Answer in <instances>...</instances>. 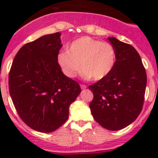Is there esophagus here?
Instances as JSON below:
<instances>
[{"mask_svg":"<svg viewBox=\"0 0 158 158\" xmlns=\"http://www.w3.org/2000/svg\"><path fill=\"white\" fill-rule=\"evenodd\" d=\"M80 88H81L82 89H85L87 88L86 85H84V84H80Z\"/></svg>","mask_w":158,"mask_h":158,"instance_id":"esophagus-1","label":"esophagus"}]
</instances>
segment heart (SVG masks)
Instances as JSON below:
<instances>
[{"mask_svg": "<svg viewBox=\"0 0 158 158\" xmlns=\"http://www.w3.org/2000/svg\"><path fill=\"white\" fill-rule=\"evenodd\" d=\"M116 51L110 43L84 36L72 42L69 51H61L57 63L62 73L74 78L80 66L85 78L94 81L105 79L114 69Z\"/></svg>", "mask_w": 158, "mask_h": 158, "instance_id": "obj_1", "label": "heart"}]
</instances>
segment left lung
Returning <instances> with one entry per match:
<instances>
[{
  "label": "left lung",
  "mask_w": 158,
  "mask_h": 158,
  "mask_svg": "<svg viewBox=\"0 0 158 158\" xmlns=\"http://www.w3.org/2000/svg\"><path fill=\"white\" fill-rule=\"evenodd\" d=\"M116 51L114 69L89 89L94 94L89 104L94 120L109 130H120L134 122L144 101L147 74L139 54L130 44L108 38Z\"/></svg>",
  "instance_id": "8db88e82"
}]
</instances>
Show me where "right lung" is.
Segmentation results:
<instances>
[{
  "mask_svg": "<svg viewBox=\"0 0 158 158\" xmlns=\"http://www.w3.org/2000/svg\"><path fill=\"white\" fill-rule=\"evenodd\" d=\"M60 33L44 35L23 45L13 60L9 89L17 112L33 130L51 133L69 117V106L81 92L57 63Z\"/></svg>",
  "mask_w": 158,
  "mask_h": 158,
  "instance_id": "add662e5",
  "label": "right lung"
}]
</instances>
